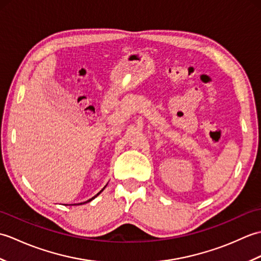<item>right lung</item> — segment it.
I'll return each mask as SVG.
<instances>
[{"label": "right lung", "instance_id": "right-lung-1", "mask_svg": "<svg viewBox=\"0 0 261 261\" xmlns=\"http://www.w3.org/2000/svg\"><path fill=\"white\" fill-rule=\"evenodd\" d=\"M105 187H107V186H104V188H105ZM104 188H103V190H104ZM103 190H102V191H99V192H98V193L96 194V195H95V196H93L92 198H90V199H87V201H86V202H84V203H80V204H85V203H87V202H91V201H92V199H94V198H95V197H96L97 195H99V194H101V193L103 192Z\"/></svg>", "mask_w": 261, "mask_h": 261}]
</instances>
